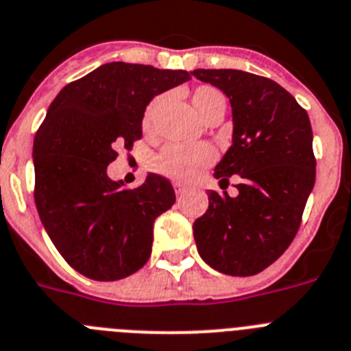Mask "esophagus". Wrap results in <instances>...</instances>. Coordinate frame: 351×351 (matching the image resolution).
<instances>
[{"label":"esophagus","mask_w":351,"mask_h":351,"mask_svg":"<svg viewBox=\"0 0 351 351\" xmlns=\"http://www.w3.org/2000/svg\"><path fill=\"white\" fill-rule=\"evenodd\" d=\"M175 192L178 197H182V195H185V192H187V187L182 185V183H175Z\"/></svg>","instance_id":"1"}]
</instances>
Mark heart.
<instances>
[{
	"instance_id": "obj_1",
	"label": "heart",
	"mask_w": 351,
	"mask_h": 351,
	"mask_svg": "<svg viewBox=\"0 0 351 351\" xmlns=\"http://www.w3.org/2000/svg\"><path fill=\"white\" fill-rule=\"evenodd\" d=\"M192 105L201 119H206L210 113L220 106H226V97L220 90L210 85H201L192 93ZM159 99H154L147 106L143 115V128H152L154 117H156ZM213 159L210 148L206 145H195V147H185V145H166L154 159V169L160 175L176 182H192L199 173L206 168Z\"/></svg>"
}]
</instances>
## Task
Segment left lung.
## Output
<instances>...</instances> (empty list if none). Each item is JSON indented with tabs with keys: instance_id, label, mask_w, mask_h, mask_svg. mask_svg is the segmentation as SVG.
<instances>
[{
	"instance_id": "8db88e82",
	"label": "left lung",
	"mask_w": 351,
	"mask_h": 351,
	"mask_svg": "<svg viewBox=\"0 0 351 351\" xmlns=\"http://www.w3.org/2000/svg\"><path fill=\"white\" fill-rule=\"evenodd\" d=\"M219 87L232 108V145L217 166L220 189L238 175V195L208 192L194 222L197 252L208 266L252 276L271 266L298 234L315 185L313 131L304 108L282 85L239 69H194Z\"/></svg>"
}]
</instances>
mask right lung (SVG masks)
<instances>
[{
    "mask_svg": "<svg viewBox=\"0 0 351 351\" xmlns=\"http://www.w3.org/2000/svg\"><path fill=\"white\" fill-rule=\"evenodd\" d=\"M191 80L183 69L108 62L50 103L33 145L34 203L69 266L97 282L136 273L152 254L154 222L173 206L169 180L148 173L125 189L108 178L117 147L141 138L148 103Z\"/></svg>",
    "mask_w": 351,
    "mask_h": 351,
    "instance_id": "obj_1",
    "label": "right lung"
}]
</instances>
